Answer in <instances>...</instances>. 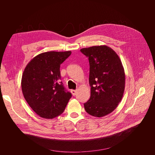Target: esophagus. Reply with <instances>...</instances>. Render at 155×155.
Listing matches in <instances>:
<instances>
[{
  "label": "esophagus",
  "instance_id": "1",
  "mask_svg": "<svg viewBox=\"0 0 155 155\" xmlns=\"http://www.w3.org/2000/svg\"><path fill=\"white\" fill-rule=\"evenodd\" d=\"M77 90H71V93H72V95H73V96H74V95L76 94V93H77Z\"/></svg>",
  "mask_w": 155,
  "mask_h": 155
}]
</instances>
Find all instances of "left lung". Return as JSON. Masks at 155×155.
Returning a JSON list of instances; mask_svg holds the SVG:
<instances>
[{
  "label": "left lung",
  "instance_id": "left-lung-1",
  "mask_svg": "<svg viewBox=\"0 0 155 155\" xmlns=\"http://www.w3.org/2000/svg\"><path fill=\"white\" fill-rule=\"evenodd\" d=\"M90 64L91 97L84 104L88 114L103 117L111 113L123 98L125 87L123 66L118 54L106 45L81 49Z\"/></svg>",
  "mask_w": 155,
  "mask_h": 155
}]
</instances>
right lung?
<instances>
[{
    "instance_id": "obj_1",
    "label": "right lung",
    "mask_w": 155,
    "mask_h": 155,
    "mask_svg": "<svg viewBox=\"0 0 155 155\" xmlns=\"http://www.w3.org/2000/svg\"><path fill=\"white\" fill-rule=\"evenodd\" d=\"M71 51H49L36 56L26 66L21 80L23 96L39 117L54 118L64 110L72 97L60 81L61 64Z\"/></svg>"
}]
</instances>
